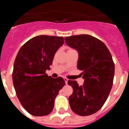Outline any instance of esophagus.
I'll return each mask as SVG.
<instances>
[{
  "label": "esophagus",
  "instance_id": "esophagus-1",
  "mask_svg": "<svg viewBox=\"0 0 129 129\" xmlns=\"http://www.w3.org/2000/svg\"><path fill=\"white\" fill-rule=\"evenodd\" d=\"M64 81H65V83L67 85V84H68V79H67V77H64Z\"/></svg>",
  "mask_w": 129,
  "mask_h": 129
}]
</instances>
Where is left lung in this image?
Returning a JSON list of instances; mask_svg holds the SVG:
<instances>
[{"label":"left lung","instance_id":"left-lung-1","mask_svg":"<svg viewBox=\"0 0 129 129\" xmlns=\"http://www.w3.org/2000/svg\"><path fill=\"white\" fill-rule=\"evenodd\" d=\"M64 40L78 52L77 69L85 79L83 86L68 81L73 88L68 98L70 108L79 116L92 115L103 107L113 85L115 67L111 53L103 42L91 35H72Z\"/></svg>","mask_w":129,"mask_h":129}]
</instances>
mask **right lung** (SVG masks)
<instances>
[{"label": "right lung", "instance_id": "add662e5", "mask_svg": "<svg viewBox=\"0 0 129 129\" xmlns=\"http://www.w3.org/2000/svg\"><path fill=\"white\" fill-rule=\"evenodd\" d=\"M63 43L62 37L39 35L24 44L17 55L12 73L13 86L24 109L33 116L51 113L55 99L65 85L62 77L52 78L46 74Z\"/></svg>", "mask_w": 129, "mask_h": 129}]
</instances>
